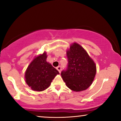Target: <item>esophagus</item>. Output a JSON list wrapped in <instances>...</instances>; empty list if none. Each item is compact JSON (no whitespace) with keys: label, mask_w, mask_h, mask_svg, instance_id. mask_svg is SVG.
Returning <instances> with one entry per match:
<instances>
[{"label":"esophagus","mask_w":121,"mask_h":121,"mask_svg":"<svg viewBox=\"0 0 121 121\" xmlns=\"http://www.w3.org/2000/svg\"><path fill=\"white\" fill-rule=\"evenodd\" d=\"M56 69H57V71H58L60 73L61 71V67L60 66H58V67H57L56 68Z\"/></svg>","instance_id":"1"}]
</instances>
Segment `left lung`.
Returning a JSON list of instances; mask_svg holds the SVG:
<instances>
[{
    "label": "left lung",
    "mask_w": 121,
    "mask_h": 121,
    "mask_svg": "<svg viewBox=\"0 0 121 121\" xmlns=\"http://www.w3.org/2000/svg\"><path fill=\"white\" fill-rule=\"evenodd\" d=\"M68 65L61 75L66 86L72 91L79 92L89 88L96 74V65L80 44L73 43L67 50Z\"/></svg>",
    "instance_id": "1"
}]
</instances>
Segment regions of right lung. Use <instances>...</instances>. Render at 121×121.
I'll use <instances>...</instances> for the list:
<instances>
[{
	"instance_id": "add662e5",
	"label": "right lung",
	"mask_w": 121,
	"mask_h": 121,
	"mask_svg": "<svg viewBox=\"0 0 121 121\" xmlns=\"http://www.w3.org/2000/svg\"><path fill=\"white\" fill-rule=\"evenodd\" d=\"M46 52L35 57L28 66L25 73L27 85L34 90L42 91L47 89L59 72L46 61Z\"/></svg>"
}]
</instances>
